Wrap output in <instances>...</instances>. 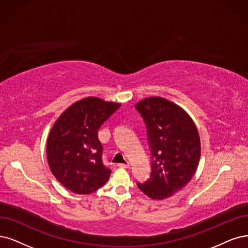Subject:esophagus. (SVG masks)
Masks as SVG:
<instances>
[{"label": "esophagus", "mask_w": 248, "mask_h": 248, "mask_svg": "<svg viewBox=\"0 0 248 248\" xmlns=\"http://www.w3.org/2000/svg\"><path fill=\"white\" fill-rule=\"evenodd\" d=\"M118 167L119 168H123V169H129L130 168V163H118Z\"/></svg>", "instance_id": "34e87169"}]
</instances>
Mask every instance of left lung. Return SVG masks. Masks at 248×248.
I'll use <instances>...</instances> for the list:
<instances>
[{
    "mask_svg": "<svg viewBox=\"0 0 248 248\" xmlns=\"http://www.w3.org/2000/svg\"><path fill=\"white\" fill-rule=\"evenodd\" d=\"M135 107L147 127L151 150L150 178L137 186L152 199L170 197L197 170L201 146L196 125L184 109L161 97L146 98Z\"/></svg>",
    "mask_w": 248,
    "mask_h": 248,
    "instance_id": "8db88e82",
    "label": "left lung"
}]
</instances>
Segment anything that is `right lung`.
<instances>
[{
	"label": "right lung",
	"mask_w": 248,
	"mask_h": 248,
	"mask_svg": "<svg viewBox=\"0 0 248 248\" xmlns=\"http://www.w3.org/2000/svg\"><path fill=\"white\" fill-rule=\"evenodd\" d=\"M121 107L100 98L73 103L55 122L48 137L50 170L61 184L77 194H90L108 181L111 170L102 162L98 130Z\"/></svg>",
	"instance_id": "1"
}]
</instances>
